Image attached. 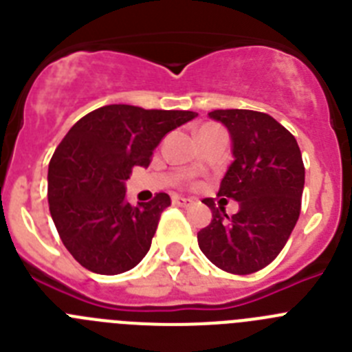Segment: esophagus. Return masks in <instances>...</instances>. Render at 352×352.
Masks as SVG:
<instances>
[{"label":"esophagus","instance_id":"obj_1","mask_svg":"<svg viewBox=\"0 0 352 352\" xmlns=\"http://www.w3.org/2000/svg\"><path fill=\"white\" fill-rule=\"evenodd\" d=\"M173 204H176V206L186 208V206H190V204H192V199L182 197V195H174V197H173Z\"/></svg>","mask_w":352,"mask_h":352}]
</instances>
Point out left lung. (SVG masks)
<instances>
[{
	"mask_svg": "<svg viewBox=\"0 0 352 352\" xmlns=\"http://www.w3.org/2000/svg\"><path fill=\"white\" fill-rule=\"evenodd\" d=\"M208 116L222 121L231 132L234 162L217 195L238 201L239 211L229 217L214 199H204L213 219L197 232L199 247L217 268L250 275L280 254L296 226L305 185L303 158L294 135L270 114L217 109Z\"/></svg>",
	"mask_w": 352,
	"mask_h": 352,
	"instance_id": "8db88e82",
	"label": "left lung"
}]
</instances>
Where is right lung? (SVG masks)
I'll return each mask as SVG.
<instances>
[{
    "instance_id": "right-lung-1",
    "label": "right lung",
    "mask_w": 352,
    "mask_h": 352,
    "mask_svg": "<svg viewBox=\"0 0 352 352\" xmlns=\"http://www.w3.org/2000/svg\"><path fill=\"white\" fill-rule=\"evenodd\" d=\"M192 111L113 104L80 118L56 148L49 164V210L74 259L100 275L135 268L148 254L164 192L132 206L125 182L133 167H148L153 149L170 130L194 120Z\"/></svg>"
}]
</instances>
